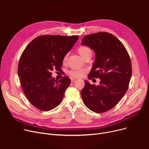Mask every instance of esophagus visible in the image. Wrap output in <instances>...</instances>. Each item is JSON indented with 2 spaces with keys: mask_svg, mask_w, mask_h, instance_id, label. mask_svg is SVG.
I'll return each mask as SVG.
<instances>
[{
  "mask_svg": "<svg viewBox=\"0 0 149 149\" xmlns=\"http://www.w3.org/2000/svg\"><path fill=\"white\" fill-rule=\"evenodd\" d=\"M75 79H73V78H71V79H70V81H71V83L74 82V81H75Z\"/></svg>",
  "mask_w": 149,
  "mask_h": 149,
  "instance_id": "esophagus-1",
  "label": "esophagus"
}]
</instances>
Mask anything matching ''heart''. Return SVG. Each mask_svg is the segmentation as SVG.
I'll list each match as a JSON object with an SVG mask.
<instances>
[{
	"label": "heart",
	"mask_w": 149,
	"mask_h": 149,
	"mask_svg": "<svg viewBox=\"0 0 149 149\" xmlns=\"http://www.w3.org/2000/svg\"><path fill=\"white\" fill-rule=\"evenodd\" d=\"M77 52L81 56L83 59H84L87 57L92 56V50L89 47L86 46H80L77 49ZM66 56L63 58V61H65L66 60ZM85 72L84 69H79V70H72L69 72V74L73 77L75 78H80L83 76Z\"/></svg>",
	"instance_id": "1"
}]
</instances>
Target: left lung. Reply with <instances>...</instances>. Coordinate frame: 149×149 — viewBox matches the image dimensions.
Segmentation results:
<instances>
[{
  "instance_id": "obj_1",
  "label": "left lung",
  "mask_w": 149,
  "mask_h": 149,
  "mask_svg": "<svg viewBox=\"0 0 149 149\" xmlns=\"http://www.w3.org/2000/svg\"><path fill=\"white\" fill-rule=\"evenodd\" d=\"M81 45L95 53L88 79H100L97 86L85 81L81 92L84 104L95 113L107 112L117 104L128 89L132 77L129 54L118 39L108 33L85 36Z\"/></svg>"
}]
</instances>
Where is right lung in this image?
<instances>
[{
	"mask_svg": "<svg viewBox=\"0 0 149 149\" xmlns=\"http://www.w3.org/2000/svg\"><path fill=\"white\" fill-rule=\"evenodd\" d=\"M79 38L78 36H41L31 41L22 54L18 75L22 89L39 110L49 111L61 103L70 80L63 77L57 81L51 72L61 70L64 57Z\"/></svg>",
	"mask_w": 149,
	"mask_h": 149,
	"instance_id": "1",
	"label": "right lung"
}]
</instances>
